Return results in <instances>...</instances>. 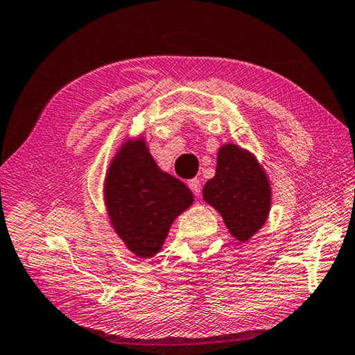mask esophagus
<instances>
[{"label": "esophagus", "instance_id": "esophagus-1", "mask_svg": "<svg viewBox=\"0 0 355 355\" xmlns=\"http://www.w3.org/2000/svg\"><path fill=\"white\" fill-rule=\"evenodd\" d=\"M188 186H189V189H191L192 192H194V196H200V192H202V183H200L199 178H192V180H189Z\"/></svg>", "mask_w": 355, "mask_h": 355}]
</instances>
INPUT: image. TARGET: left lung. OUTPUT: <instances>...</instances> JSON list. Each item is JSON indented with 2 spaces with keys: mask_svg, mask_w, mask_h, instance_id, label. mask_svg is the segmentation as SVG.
Listing matches in <instances>:
<instances>
[{
  "mask_svg": "<svg viewBox=\"0 0 355 355\" xmlns=\"http://www.w3.org/2000/svg\"><path fill=\"white\" fill-rule=\"evenodd\" d=\"M203 199L222 214L233 236L248 241L266 222L271 188L254 156L227 144L219 150L216 175L203 188Z\"/></svg>",
  "mask_w": 355,
  "mask_h": 355,
  "instance_id": "1",
  "label": "left lung"
}]
</instances>
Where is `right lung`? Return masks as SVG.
Returning <instances> with one entry per match:
<instances>
[{"mask_svg": "<svg viewBox=\"0 0 355 355\" xmlns=\"http://www.w3.org/2000/svg\"><path fill=\"white\" fill-rule=\"evenodd\" d=\"M107 213L117 235L137 257H153L172 222L192 203V192L159 171L142 141L127 142L107 171Z\"/></svg>", "mask_w": 355, "mask_h": 355, "instance_id": "1", "label": "right lung"}]
</instances>
